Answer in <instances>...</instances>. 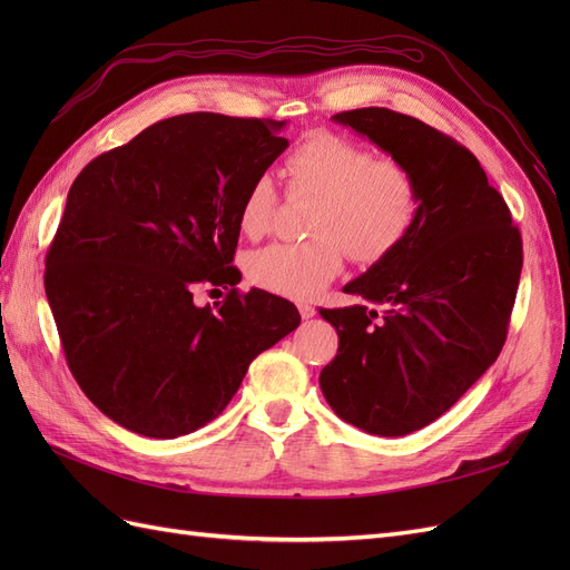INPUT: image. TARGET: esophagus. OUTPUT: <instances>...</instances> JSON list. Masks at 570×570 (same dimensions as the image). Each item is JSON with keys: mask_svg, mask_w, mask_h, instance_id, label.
I'll use <instances>...</instances> for the list:
<instances>
[{"mask_svg": "<svg viewBox=\"0 0 570 570\" xmlns=\"http://www.w3.org/2000/svg\"><path fill=\"white\" fill-rule=\"evenodd\" d=\"M299 314H302V318H314V316H316V308H314L312 304L302 302V304H299Z\"/></svg>", "mask_w": 570, "mask_h": 570, "instance_id": "34e87169", "label": "esophagus"}]
</instances>
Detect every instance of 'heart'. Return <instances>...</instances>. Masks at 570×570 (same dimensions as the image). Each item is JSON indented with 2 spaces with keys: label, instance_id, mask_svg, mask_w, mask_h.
<instances>
[{
  "label": "heart",
  "instance_id": "1",
  "mask_svg": "<svg viewBox=\"0 0 570 570\" xmlns=\"http://www.w3.org/2000/svg\"><path fill=\"white\" fill-rule=\"evenodd\" d=\"M289 193H312L302 243H273L249 254V281L292 299H312L331 285L344 264L385 262L411 237L421 216V185L413 170L375 154L350 137L312 132L292 147L283 161ZM278 206L268 176H258L239 202L237 226L247 237H262Z\"/></svg>",
  "mask_w": 570,
  "mask_h": 570
}]
</instances>
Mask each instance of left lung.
Instances as JSON below:
<instances>
[{"instance_id": "8db88e82", "label": "left lung", "mask_w": 570, "mask_h": 570, "mask_svg": "<svg viewBox=\"0 0 570 570\" xmlns=\"http://www.w3.org/2000/svg\"><path fill=\"white\" fill-rule=\"evenodd\" d=\"M333 120L406 164L421 185L411 237L344 285L364 304L321 308L340 337L321 371L325 402L371 435L402 438L450 411L502 352L523 243L504 197L450 135L383 107Z\"/></svg>"}]
</instances>
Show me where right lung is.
Segmentation results:
<instances>
[{"instance_id":"1","label":"right lung","mask_w":570,"mask_h":570,"mask_svg":"<svg viewBox=\"0 0 570 570\" xmlns=\"http://www.w3.org/2000/svg\"><path fill=\"white\" fill-rule=\"evenodd\" d=\"M285 120L183 114L99 154L68 189L45 292L88 400L137 435L174 440L214 421L297 306L239 292L237 212L287 149ZM199 284L232 285L212 313Z\"/></svg>"}]
</instances>
